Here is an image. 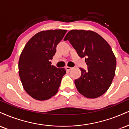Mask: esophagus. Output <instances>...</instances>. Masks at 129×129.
<instances>
[{
	"label": "esophagus",
	"instance_id": "obj_1",
	"mask_svg": "<svg viewBox=\"0 0 129 129\" xmlns=\"http://www.w3.org/2000/svg\"><path fill=\"white\" fill-rule=\"evenodd\" d=\"M66 69L67 70H68V71H70V70H71L73 68H72V67H68V66H67L66 67Z\"/></svg>",
	"mask_w": 129,
	"mask_h": 129
}]
</instances>
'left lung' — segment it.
Returning a JSON list of instances; mask_svg holds the SVG:
<instances>
[{"label": "left lung", "instance_id": "1", "mask_svg": "<svg viewBox=\"0 0 129 129\" xmlns=\"http://www.w3.org/2000/svg\"><path fill=\"white\" fill-rule=\"evenodd\" d=\"M69 40L80 58L85 57L87 71L79 68L81 76L74 80L79 92L86 98L95 99L108 91L115 74L117 61L108 42L92 30H71Z\"/></svg>", "mask_w": 129, "mask_h": 129}]
</instances>
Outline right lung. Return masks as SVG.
Listing matches in <instances>:
<instances>
[{
    "instance_id": "obj_1",
    "label": "right lung",
    "mask_w": 129,
    "mask_h": 129,
    "mask_svg": "<svg viewBox=\"0 0 129 129\" xmlns=\"http://www.w3.org/2000/svg\"><path fill=\"white\" fill-rule=\"evenodd\" d=\"M67 31H41L29 40L21 52L18 61L20 80L26 92L35 100H48L58 92L66 71L52 66L50 59Z\"/></svg>"
}]
</instances>
